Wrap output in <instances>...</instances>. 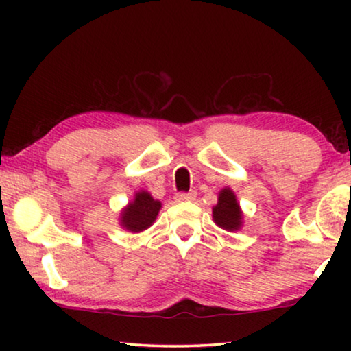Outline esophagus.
I'll use <instances>...</instances> for the list:
<instances>
[{
	"label": "esophagus",
	"instance_id": "34e87169",
	"mask_svg": "<svg viewBox=\"0 0 351 351\" xmlns=\"http://www.w3.org/2000/svg\"><path fill=\"white\" fill-rule=\"evenodd\" d=\"M197 198V192H189V193H178L175 199L178 203H186V201H193Z\"/></svg>",
	"mask_w": 351,
	"mask_h": 351
}]
</instances>
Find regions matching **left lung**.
<instances>
[{
    "mask_svg": "<svg viewBox=\"0 0 351 351\" xmlns=\"http://www.w3.org/2000/svg\"><path fill=\"white\" fill-rule=\"evenodd\" d=\"M212 218L218 228L228 232H237L243 228V210L230 187H224L218 192V203L212 207Z\"/></svg>",
    "mask_w": 351,
    "mask_h": 351,
    "instance_id": "1",
    "label": "left lung"
}]
</instances>
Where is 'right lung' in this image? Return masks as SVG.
<instances>
[{"instance_id": "right-lung-1", "label": "right lung", "mask_w": 351, "mask_h": 351, "mask_svg": "<svg viewBox=\"0 0 351 351\" xmlns=\"http://www.w3.org/2000/svg\"><path fill=\"white\" fill-rule=\"evenodd\" d=\"M162 203L154 199L147 190H138L132 201L121 210L119 224L128 232L139 234L144 232L153 223L156 221L158 213L161 210Z\"/></svg>"}]
</instances>
